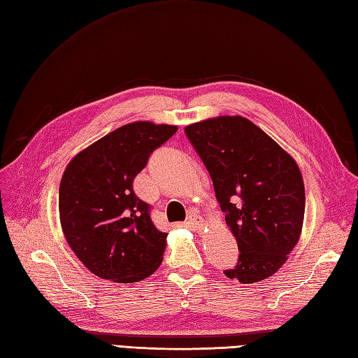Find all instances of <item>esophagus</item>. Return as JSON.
Segmentation results:
<instances>
[{
  "mask_svg": "<svg viewBox=\"0 0 358 358\" xmlns=\"http://www.w3.org/2000/svg\"><path fill=\"white\" fill-rule=\"evenodd\" d=\"M188 224H189L191 229L196 230V231H201V230L204 229V227H206L203 218H201V216H200L197 212H191V213H189V216H188Z\"/></svg>",
  "mask_w": 358,
  "mask_h": 358,
  "instance_id": "esophagus-1",
  "label": "esophagus"
}]
</instances>
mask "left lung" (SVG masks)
Wrapping results in <instances>:
<instances>
[{"mask_svg":"<svg viewBox=\"0 0 358 358\" xmlns=\"http://www.w3.org/2000/svg\"><path fill=\"white\" fill-rule=\"evenodd\" d=\"M227 212L239 262L225 276L259 282L285 264L305 220V183L296 159L249 119L216 116L185 127Z\"/></svg>","mask_w":358,"mask_h":358,"instance_id":"left-lung-1","label":"left lung"}]
</instances>
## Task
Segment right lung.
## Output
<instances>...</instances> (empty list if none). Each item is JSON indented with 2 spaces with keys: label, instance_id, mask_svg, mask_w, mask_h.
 <instances>
[{
  "label": "right lung",
  "instance_id": "right-lung-1",
  "mask_svg": "<svg viewBox=\"0 0 358 358\" xmlns=\"http://www.w3.org/2000/svg\"><path fill=\"white\" fill-rule=\"evenodd\" d=\"M176 125L136 121L116 128L78 155L59 183V222L79 262L101 279L131 284L162 262L167 233L149 218L133 180Z\"/></svg>",
  "mask_w": 358,
  "mask_h": 358
}]
</instances>
